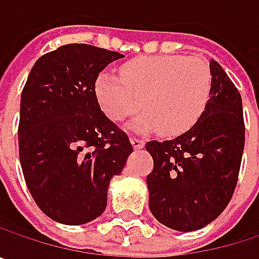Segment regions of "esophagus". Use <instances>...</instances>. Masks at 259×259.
I'll use <instances>...</instances> for the list:
<instances>
[{
	"label": "esophagus",
	"instance_id": "esophagus-1",
	"mask_svg": "<svg viewBox=\"0 0 259 259\" xmlns=\"http://www.w3.org/2000/svg\"><path fill=\"white\" fill-rule=\"evenodd\" d=\"M130 142H132L133 148H142V147H144V144H145L142 139H139V138H135V136H132V138H130Z\"/></svg>",
	"mask_w": 259,
	"mask_h": 259
}]
</instances>
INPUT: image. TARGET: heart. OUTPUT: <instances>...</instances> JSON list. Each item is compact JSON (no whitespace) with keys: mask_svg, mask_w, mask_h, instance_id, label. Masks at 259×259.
<instances>
[{"mask_svg":"<svg viewBox=\"0 0 259 259\" xmlns=\"http://www.w3.org/2000/svg\"><path fill=\"white\" fill-rule=\"evenodd\" d=\"M94 94L108 118L124 121L141 109L130 127L177 136L204 115L213 94V76L205 60L186 55L136 57L120 66V76L102 72Z\"/></svg>","mask_w":259,"mask_h":259,"instance_id":"b5f03b06","label":"heart"}]
</instances>
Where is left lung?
Segmentation results:
<instances>
[{"instance_id":"obj_1","label":"left lung","mask_w":259,"mask_h":259,"mask_svg":"<svg viewBox=\"0 0 259 259\" xmlns=\"http://www.w3.org/2000/svg\"><path fill=\"white\" fill-rule=\"evenodd\" d=\"M213 94L202 118L171 141H150L148 205L168 228L189 233L213 222L233 198L244 148L241 96L221 64L210 61Z\"/></svg>"}]
</instances>
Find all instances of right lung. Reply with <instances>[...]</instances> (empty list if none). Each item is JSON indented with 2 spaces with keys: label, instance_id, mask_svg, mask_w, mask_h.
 <instances>
[{
  "label": "right lung",
  "instance_id": "obj_1",
  "mask_svg": "<svg viewBox=\"0 0 259 259\" xmlns=\"http://www.w3.org/2000/svg\"><path fill=\"white\" fill-rule=\"evenodd\" d=\"M121 54L83 43L40 57L21 96L19 159L28 190L52 221L82 225L106 208L108 186L133 151L100 109L99 73Z\"/></svg>",
  "mask_w": 259,
  "mask_h": 259
}]
</instances>
